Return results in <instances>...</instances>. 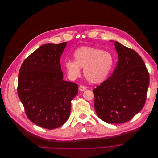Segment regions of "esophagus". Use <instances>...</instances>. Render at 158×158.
I'll use <instances>...</instances> for the list:
<instances>
[{"instance_id": "esophagus-1", "label": "esophagus", "mask_w": 158, "mask_h": 158, "mask_svg": "<svg viewBox=\"0 0 158 158\" xmlns=\"http://www.w3.org/2000/svg\"><path fill=\"white\" fill-rule=\"evenodd\" d=\"M86 86H85L80 85V86H79V90H80V91H85V90H86Z\"/></svg>"}]
</instances>
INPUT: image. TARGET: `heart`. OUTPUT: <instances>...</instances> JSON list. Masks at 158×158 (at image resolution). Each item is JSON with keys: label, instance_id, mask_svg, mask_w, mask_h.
<instances>
[{"label": "heart", "instance_id": "b5f03b06", "mask_svg": "<svg viewBox=\"0 0 158 158\" xmlns=\"http://www.w3.org/2000/svg\"><path fill=\"white\" fill-rule=\"evenodd\" d=\"M75 61L68 60L65 67L69 78L75 80L81 75V69L86 79L93 84L104 81L113 64V58L108 52L98 48L83 46L74 52Z\"/></svg>", "mask_w": 158, "mask_h": 158}]
</instances>
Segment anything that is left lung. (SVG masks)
Listing matches in <instances>:
<instances>
[{"instance_id": "1", "label": "left lung", "mask_w": 158, "mask_h": 158, "mask_svg": "<svg viewBox=\"0 0 158 158\" xmlns=\"http://www.w3.org/2000/svg\"><path fill=\"white\" fill-rule=\"evenodd\" d=\"M114 45L119 59L116 67L93 91L98 116L106 123L119 124L131 119L143 108L149 75L136 52L118 42Z\"/></svg>"}]
</instances>
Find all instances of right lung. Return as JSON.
Returning a JSON list of instances; mask_svg holds the SVG:
<instances>
[{
    "label": "right lung",
    "instance_id": "1",
    "mask_svg": "<svg viewBox=\"0 0 158 158\" xmlns=\"http://www.w3.org/2000/svg\"><path fill=\"white\" fill-rule=\"evenodd\" d=\"M66 45L67 42L40 46L23 61L19 73L18 96L27 118L48 130L67 121L78 93L77 84L63 80L60 61Z\"/></svg>",
    "mask_w": 158,
    "mask_h": 158
}]
</instances>
